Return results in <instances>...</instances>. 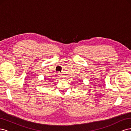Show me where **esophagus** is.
Wrapping results in <instances>:
<instances>
[{
	"label": "esophagus",
	"mask_w": 131,
	"mask_h": 131,
	"mask_svg": "<svg viewBox=\"0 0 131 131\" xmlns=\"http://www.w3.org/2000/svg\"><path fill=\"white\" fill-rule=\"evenodd\" d=\"M57 74L58 75V77H59V78H61L62 77V74H61V73L60 72H58Z\"/></svg>",
	"instance_id": "obj_1"
}]
</instances>
